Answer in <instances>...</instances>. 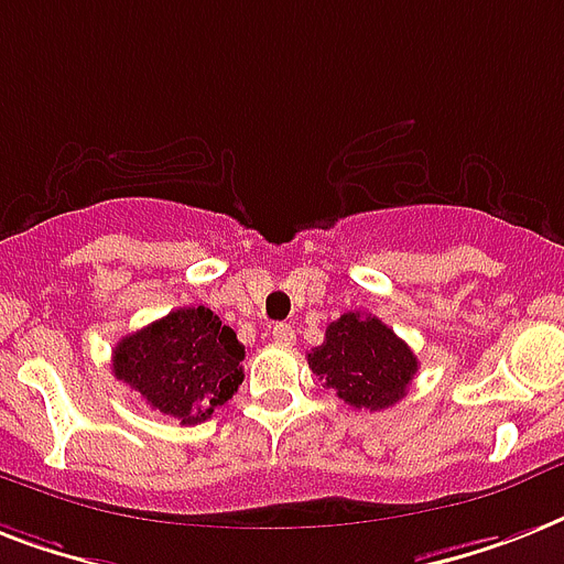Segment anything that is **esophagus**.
<instances>
[{
  "label": "esophagus",
  "instance_id": "1",
  "mask_svg": "<svg viewBox=\"0 0 564 564\" xmlns=\"http://www.w3.org/2000/svg\"><path fill=\"white\" fill-rule=\"evenodd\" d=\"M272 338L278 341V345L290 347L292 341H295V329H292V324H274Z\"/></svg>",
  "mask_w": 564,
  "mask_h": 564
}]
</instances>
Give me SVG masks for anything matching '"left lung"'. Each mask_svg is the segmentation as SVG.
Here are the masks:
<instances>
[{
	"instance_id": "obj_1",
	"label": "left lung",
	"mask_w": 564,
	"mask_h": 564,
	"mask_svg": "<svg viewBox=\"0 0 564 564\" xmlns=\"http://www.w3.org/2000/svg\"><path fill=\"white\" fill-rule=\"evenodd\" d=\"M306 361L324 386L354 409L382 411L405 397L416 373L411 347L377 315L345 313L324 333Z\"/></svg>"
}]
</instances>
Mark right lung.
Wrapping results in <instances>:
<instances>
[{
  "label": "right lung",
  "instance_id": "right-lung-1",
  "mask_svg": "<svg viewBox=\"0 0 564 564\" xmlns=\"http://www.w3.org/2000/svg\"><path fill=\"white\" fill-rule=\"evenodd\" d=\"M246 347L208 306H182L123 336L112 350V373L144 397L150 409L182 425L208 420L242 382Z\"/></svg>",
  "mask_w": 564,
  "mask_h": 564
}]
</instances>
